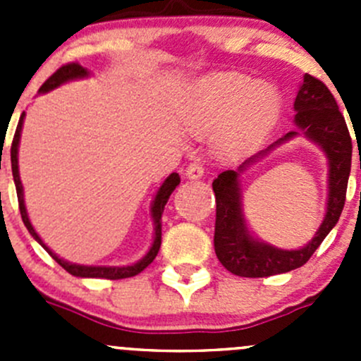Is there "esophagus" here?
<instances>
[{"mask_svg":"<svg viewBox=\"0 0 361 361\" xmlns=\"http://www.w3.org/2000/svg\"><path fill=\"white\" fill-rule=\"evenodd\" d=\"M185 174H187V178H190V180H199L204 174V167L199 162H192L190 166L187 167V171H185Z\"/></svg>","mask_w":361,"mask_h":361,"instance_id":"1","label":"esophagus"}]
</instances>
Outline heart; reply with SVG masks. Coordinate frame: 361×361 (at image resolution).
<instances>
[{
  "label": "heart",
  "instance_id": "1",
  "mask_svg": "<svg viewBox=\"0 0 361 361\" xmlns=\"http://www.w3.org/2000/svg\"><path fill=\"white\" fill-rule=\"evenodd\" d=\"M279 110L278 90L239 73L204 76L190 94L185 126L192 134L207 137L220 131L221 150L248 145Z\"/></svg>",
  "mask_w": 361,
  "mask_h": 361
}]
</instances>
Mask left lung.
<instances>
[{"mask_svg":"<svg viewBox=\"0 0 361 361\" xmlns=\"http://www.w3.org/2000/svg\"><path fill=\"white\" fill-rule=\"evenodd\" d=\"M295 126L297 130L286 134L260 154L246 159L239 169L224 171L213 181L216 197L214 224V253L228 272L241 278H267L302 267L312 257L323 239L336 227L345 202L349 173H351L353 143L348 126L338 111L336 97L322 80L304 75V83L295 97ZM302 132L314 140L329 159V201L327 214L315 238L300 250H279L255 240L245 227L240 204L238 174L263 157L267 151Z\"/></svg>","mask_w":361,"mask_h":361,"instance_id":"left-lung-1","label":"left lung"}]
</instances>
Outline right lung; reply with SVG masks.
Here are the masks:
<instances>
[{"label": "right lung", "mask_w": 361, "mask_h": 361, "mask_svg": "<svg viewBox=\"0 0 361 361\" xmlns=\"http://www.w3.org/2000/svg\"><path fill=\"white\" fill-rule=\"evenodd\" d=\"M89 76V71L85 68L80 66L78 63H69L64 64L39 87L38 92L45 94L49 90L56 89V87L63 85V83L69 82V80H76V78H85ZM23 123H24V113L20 115L19 126L16 129V136H13L12 141V150H10V159H12V174H13V181H16V190H17V199H19V209H20V216H23V221L25 225V228L29 231V234L43 246V250L57 262L63 269H66L69 274L76 276V278H101V279H126V278H133V276L140 274L143 269H147L148 265L154 262V258L157 257L159 250H160V243H162V224H160V218H162L164 207H166L167 199L169 195L173 194L174 188L180 185V174L173 173L166 178V181L162 183V187L157 190V195H155L154 204H152V218H154V225H155V235H154V243H152V248L148 250V253L141 258L140 262L133 265H122V267H106V265H78V264H71V262L63 260V258L57 257L45 243L42 241L36 231L32 228L31 221H29L27 211H25L24 206V190H23V183H20V176H19V159H17V154H19V141H20V130H23Z\"/></svg>", "instance_id": "1"}]
</instances>
